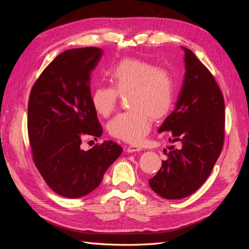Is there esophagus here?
Returning a JSON list of instances; mask_svg holds the SVG:
<instances>
[{
	"mask_svg": "<svg viewBox=\"0 0 249 249\" xmlns=\"http://www.w3.org/2000/svg\"><path fill=\"white\" fill-rule=\"evenodd\" d=\"M140 150H142V148L139 145H130L126 147L127 153H136V152H140Z\"/></svg>",
	"mask_w": 249,
	"mask_h": 249,
	"instance_id": "34e87169",
	"label": "esophagus"
}]
</instances>
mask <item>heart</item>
<instances>
[{"mask_svg": "<svg viewBox=\"0 0 249 249\" xmlns=\"http://www.w3.org/2000/svg\"><path fill=\"white\" fill-rule=\"evenodd\" d=\"M111 87L97 86L91 105L97 114L108 117L115 111L119 96H125L129 111L120 113L108 124L112 137L139 143L152 127V118L166 116L175 99V81L165 69L138 58H124L108 71Z\"/></svg>", "mask_w": 249, "mask_h": 249, "instance_id": "1", "label": "heart"}]
</instances>
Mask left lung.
Returning a JSON list of instances; mask_svg holds the SVG:
<instances>
[{"instance_id":"obj_1","label":"left lung","mask_w":249,"mask_h":249,"mask_svg":"<svg viewBox=\"0 0 249 249\" xmlns=\"http://www.w3.org/2000/svg\"><path fill=\"white\" fill-rule=\"evenodd\" d=\"M185 52V77L176 108L159 132L169 131L170 147L162 167L148 180L152 189L166 199L189 196L206 182L223 146L224 100L207 67L189 49Z\"/></svg>"}]
</instances>
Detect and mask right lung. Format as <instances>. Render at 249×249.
<instances>
[{
  "label": "right lung",
  "instance_id": "obj_1",
  "mask_svg": "<svg viewBox=\"0 0 249 249\" xmlns=\"http://www.w3.org/2000/svg\"><path fill=\"white\" fill-rule=\"evenodd\" d=\"M104 54L90 47L67 50L46 67L31 89L28 134L35 166L57 194L79 198L101 184L123 153L114 141L83 150V137L102 136L91 105V72Z\"/></svg>",
  "mask_w": 249,
  "mask_h": 249
}]
</instances>
